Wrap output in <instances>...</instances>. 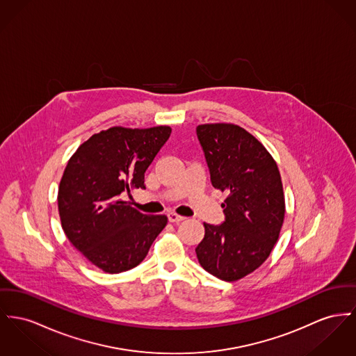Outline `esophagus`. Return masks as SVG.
Segmentation results:
<instances>
[{"instance_id":"obj_1","label":"esophagus","mask_w":356,"mask_h":356,"mask_svg":"<svg viewBox=\"0 0 356 356\" xmlns=\"http://www.w3.org/2000/svg\"><path fill=\"white\" fill-rule=\"evenodd\" d=\"M167 217H168V221H170V222H179V221H184V220H185L184 216H179V214L175 213V212L167 213Z\"/></svg>"}]
</instances>
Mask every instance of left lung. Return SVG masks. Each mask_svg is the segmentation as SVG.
<instances>
[{"instance_id": "left-lung-1", "label": "left lung", "mask_w": 356, "mask_h": 356, "mask_svg": "<svg viewBox=\"0 0 356 356\" xmlns=\"http://www.w3.org/2000/svg\"><path fill=\"white\" fill-rule=\"evenodd\" d=\"M225 221L204 222L197 245L200 264L214 277L234 282L255 271L270 257L284 220V194L277 162L255 136L236 124L197 127Z\"/></svg>"}]
</instances>
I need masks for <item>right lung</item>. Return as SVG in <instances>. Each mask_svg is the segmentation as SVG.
<instances>
[{
    "label": "right lung",
    "mask_w": 356,
    "mask_h": 356,
    "mask_svg": "<svg viewBox=\"0 0 356 356\" xmlns=\"http://www.w3.org/2000/svg\"><path fill=\"white\" fill-rule=\"evenodd\" d=\"M171 128L111 127L82 143L58 189L62 228L95 267L118 274L136 267L166 227L165 214H143L121 200L145 189L144 172L170 138Z\"/></svg>",
    "instance_id": "1"
}]
</instances>
